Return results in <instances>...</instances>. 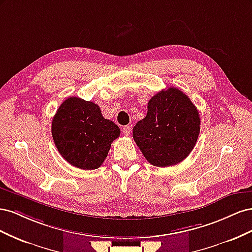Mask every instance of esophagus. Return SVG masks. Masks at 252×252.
<instances>
[{
	"label": "esophagus",
	"instance_id": "obj_1",
	"mask_svg": "<svg viewBox=\"0 0 252 252\" xmlns=\"http://www.w3.org/2000/svg\"><path fill=\"white\" fill-rule=\"evenodd\" d=\"M130 132H131V127L130 126H124L123 127V133L124 134H126V135H128V134H130Z\"/></svg>",
	"mask_w": 252,
	"mask_h": 252
}]
</instances>
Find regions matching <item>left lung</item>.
<instances>
[{
	"label": "left lung",
	"mask_w": 252,
	"mask_h": 252,
	"mask_svg": "<svg viewBox=\"0 0 252 252\" xmlns=\"http://www.w3.org/2000/svg\"><path fill=\"white\" fill-rule=\"evenodd\" d=\"M147 109L146 117L133 127V140L151 165L179 164L192 151L199 138V111L183 91L174 87L152 96Z\"/></svg>",
	"instance_id": "obj_1"
}]
</instances>
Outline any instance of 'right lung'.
<instances>
[{"label":"right lung","mask_w":252,"mask_h":252,"mask_svg":"<svg viewBox=\"0 0 252 252\" xmlns=\"http://www.w3.org/2000/svg\"><path fill=\"white\" fill-rule=\"evenodd\" d=\"M120 132L118 125L103 118L96 104L77 96L61 104L52 119V139L61 156L84 170L103 164Z\"/></svg>","instance_id":"1"}]
</instances>
